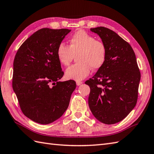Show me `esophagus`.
Returning <instances> with one entry per match:
<instances>
[{
  "label": "esophagus",
  "mask_w": 154,
  "mask_h": 154,
  "mask_svg": "<svg viewBox=\"0 0 154 154\" xmlns=\"http://www.w3.org/2000/svg\"><path fill=\"white\" fill-rule=\"evenodd\" d=\"M82 84V82H81V81H76V85H77V86H80V85H81Z\"/></svg>",
  "instance_id": "1"
}]
</instances>
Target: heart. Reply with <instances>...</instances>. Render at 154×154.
I'll return each instance as SVG.
<instances>
[{
  "label": "heart",
  "mask_w": 154,
  "mask_h": 154,
  "mask_svg": "<svg viewBox=\"0 0 154 154\" xmlns=\"http://www.w3.org/2000/svg\"><path fill=\"white\" fill-rule=\"evenodd\" d=\"M69 46L61 43L57 49L59 62L68 66L77 55V64L66 70V77L69 79L81 81L87 77L91 68L97 69L103 66L106 58V47L104 43L96 40L92 35L79 30L69 39Z\"/></svg>",
  "instance_id": "heart-1"
}]
</instances>
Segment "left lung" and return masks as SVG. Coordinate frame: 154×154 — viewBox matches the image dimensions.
<instances>
[{"instance_id": "8db88e82", "label": "left lung", "mask_w": 154, "mask_h": 154, "mask_svg": "<svg viewBox=\"0 0 154 154\" xmlns=\"http://www.w3.org/2000/svg\"><path fill=\"white\" fill-rule=\"evenodd\" d=\"M107 50L104 64L85 82L90 88L88 105L92 115L105 124L118 123L135 107L140 73L129 43L103 26L90 29Z\"/></svg>"}]
</instances>
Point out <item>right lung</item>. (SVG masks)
<instances>
[{"mask_svg": "<svg viewBox=\"0 0 154 154\" xmlns=\"http://www.w3.org/2000/svg\"><path fill=\"white\" fill-rule=\"evenodd\" d=\"M71 30H38L27 38L15 54L12 87L23 113L40 124L60 118L68 107L76 88L64 75L57 49Z\"/></svg>", "mask_w": 154, "mask_h": 154, "instance_id": "1", "label": "right lung"}]
</instances>
